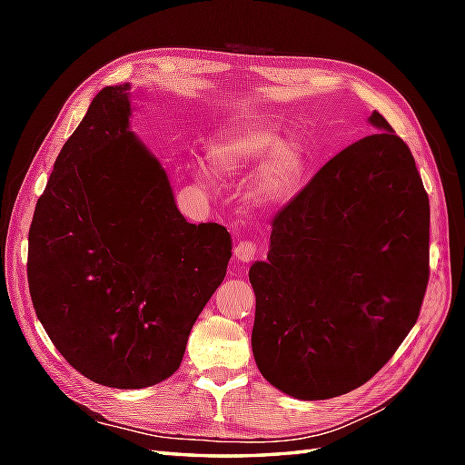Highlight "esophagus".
Instances as JSON below:
<instances>
[{
    "label": "esophagus",
    "instance_id": "1",
    "mask_svg": "<svg viewBox=\"0 0 465 465\" xmlns=\"http://www.w3.org/2000/svg\"><path fill=\"white\" fill-rule=\"evenodd\" d=\"M235 260L242 262V263H250L255 255H258V245L250 240H242L238 245H235L233 250Z\"/></svg>",
    "mask_w": 465,
    "mask_h": 465
}]
</instances>
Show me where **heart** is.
Here are the masks:
<instances>
[{
	"label": "heart",
	"mask_w": 465,
	"mask_h": 465,
	"mask_svg": "<svg viewBox=\"0 0 465 465\" xmlns=\"http://www.w3.org/2000/svg\"><path fill=\"white\" fill-rule=\"evenodd\" d=\"M210 162L223 175L240 173L263 162L253 177L252 192L263 202H273L293 185L302 170V152L293 142H280L270 127L245 125L212 145Z\"/></svg>",
	"instance_id": "obj_1"
}]
</instances>
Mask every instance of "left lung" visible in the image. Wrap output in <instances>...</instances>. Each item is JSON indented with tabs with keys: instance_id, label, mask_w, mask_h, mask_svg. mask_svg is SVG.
<instances>
[{
	"instance_id": "obj_1",
	"label": "left lung",
	"mask_w": 465,
	"mask_h": 465,
	"mask_svg": "<svg viewBox=\"0 0 465 465\" xmlns=\"http://www.w3.org/2000/svg\"><path fill=\"white\" fill-rule=\"evenodd\" d=\"M345 147L278 212L252 265L253 358L273 388L328 400L378 373L418 322L430 280V200L406 142Z\"/></svg>"
}]
</instances>
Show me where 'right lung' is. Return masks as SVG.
I'll return each instance as SVG.
<instances>
[{
    "label": "right lung",
    "mask_w": 465,
    "mask_h": 465,
    "mask_svg": "<svg viewBox=\"0 0 465 465\" xmlns=\"http://www.w3.org/2000/svg\"><path fill=\"white\" fill-rule=\"evenodd\" d=\"M130 84L94 97L29 227L27 283L69 365L117 390L163 381L225 278L223 225L187 223L160 162L127 130Z\"/></svg>",
    "instance_id": "obj_1"
}]
</instances>
